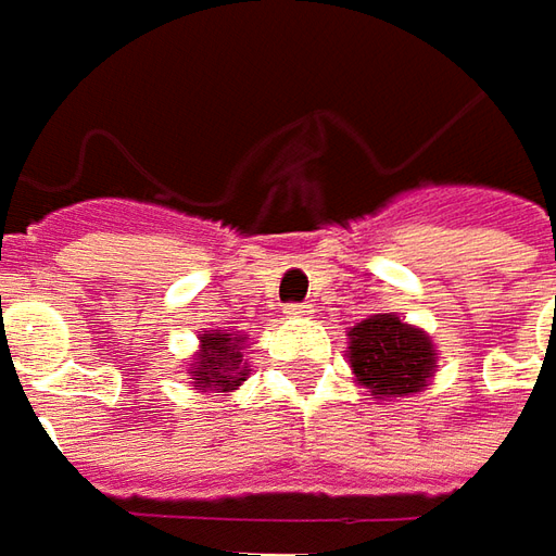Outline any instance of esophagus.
Wrapping results in <instances>:
<instances>
[{
	"instance_id": "34e87169",
	"label": "esophagus",
	"mask_w": 556,
	"mask_h": 556,
	"mask_svg": "<svg viewBox=\"0 0 556 556\" xmlns=\"http://www.w3.org/2000/svg\"><path fill=\"white\" fill-rule=\"evenodd\" d=\"M312 312V305L308 303H287L285 305V315H290V318H303V315H308Z\"/></svg>"
}]
</instances>
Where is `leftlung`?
<instances>
[{"label":"left lung","instance_id":"8db88e82","mask_svg":"<svg viewBox=\"0 0 556 556\" xmlns=\"http://www.w3.org/2000/svg\"><path fill=\"white\" fill-rule=\"evenodd\" d=\"M349 357L357 382L379 397H404L434 370L431 339L394 315H374L349 330Z\"/></svg>","mask_w":556,"mask_h":556}]
</instances>
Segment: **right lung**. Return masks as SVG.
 Here are the masks:
<instances>
[{
  "instance_id": "right-lung-1",
  "label": "right lung",
  "mask_w": 556,
  "mask_h": 556,
  "mask_svg": "<svg viewBox=\"0 0 556 556\" xmlns=\"http://www.w3.org/2000/svg\"><path fill=\"white\" fill-rule=\"evenodd\" d=\"M244 339L238 333H204L201 337V357L195 361L192 374H195V386L204 391H229L232 386L244 382V355L241 345Z\"/></svg>"
}]
</instances>
